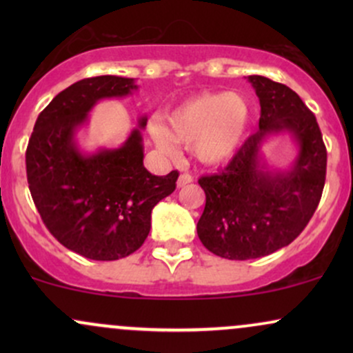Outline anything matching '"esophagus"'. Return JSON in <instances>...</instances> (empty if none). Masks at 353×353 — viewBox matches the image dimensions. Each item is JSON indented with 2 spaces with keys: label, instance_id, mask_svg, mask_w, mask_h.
<instances>
[{
  "label": "esophagus",
  "instance_id": "34e87169",
  "mask_svg": "<svg viewBox=\"0 0 353 353\" xmlns=\"http://www.w3.org/2000/svg\"><path fill=\"white\" fill-rule=\"evenodd\" d=\"M194 181V177L190 176L189 172H184V174H181L179 176V179H177V188H184V185H188V184H190V182Z\"/></svg>",
  "mask_w": 353,
  "mask_h": 353
}]
</instances>
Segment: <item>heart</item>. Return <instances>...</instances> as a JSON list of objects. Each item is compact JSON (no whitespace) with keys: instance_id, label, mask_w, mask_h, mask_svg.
<instances>
[{"instance_id":"b5f03b06","label":"heart","mask_w":353,"mask_h":353,"mask_svg":"<svg viewBox=\"0 0 353 353\" xmlns=\"http://www.w3.org/2000/svg\"><path fill=\"white\" fill-rule=\"evenodd\" d=\"M250 124V106L236 92H205L190 98L169 114V128L149 123V134L165 154L177 152V143L192 148L204 164L228 161L244 143Z\"/></svg>"}]
</instances>
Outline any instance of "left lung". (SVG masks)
I'll list each match as a JSON object with an SVG mask.
<instances>
[{
	"label": "left lung",
	"instance_id": "1",
	"mask_svg": "<svg viewBox=\"0 0 353 353\" xmlns=\"http://www.w3.org/2000/svg\"><path fill=\"white\" fill-rule=\"evenodd\" d=\"M249 81L261 101L259 131L224 169L199 179L205 208L197 236L229 261L264 257L289 245L309 224L325 184L327 149L314 112L285 84L264 76ZM275 132H290L299 144L290 172L270 173L260 163V144Z\"/></svg>",
	"mask_w": 353,
	"mask_h": 353
}]
</instances>
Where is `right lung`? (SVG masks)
<instances>
[{"label": "right lung", "instance_id": "1", "mask_svg": "<svg viewBox=\"0 0 353 353\" xmlns=\"http://www.w3.org/2000/svg\"><path fill=\"white\" fill-rule=\"evenodd\" d=\"M134 89V79L121 76L71 84L43 109L28 143V184L44 225L66 249L92 261L136 252L151 230L154 205L174 192L179 177L177 171L154 176L144 168L139 129L121 148L91 156L76 145V129L99 99Z\"/></svg>", "mask_w": 353, "mask_h": 353}]
</instances>
